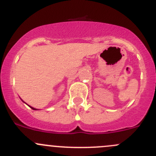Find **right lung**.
<instances>
[{
	"label": "right lung",
	"mask_w": 156,
	"mask_h": 156,
	"mask_svg": "<svg viewBox=\"0 0 156 156\" xmlns=\"http://www.w3.org/2000/svg\"><path fill=\"white\" fill-rule=\"evenodd\" d=\"M30 108H31L32 109H34V110H36V109H35V108H32V107H30Z\"/></svg>",
	"instance_id": "right-lung-1"
}]
</instances>
